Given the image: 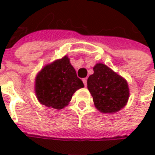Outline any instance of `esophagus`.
I'll list each match as a JSON object with an SVG mask.
<instances>
[{
	"label": "esophagus",
	"mask_w": 155,
	"mask_h": 155,
	"mask_svg": "<svg viewBox=\"0 0 155 155\" xmlns=\"http://www.w3.org/2000/svg\"><path fill=\"white\" fill-rule=\"evenodd\" d=\"M83 83H84V86H86L87 85V78H84V79H83Z\"/></svg>",
	"instance_id": "34e87169"
}]
</instances>
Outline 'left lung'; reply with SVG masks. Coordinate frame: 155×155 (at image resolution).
Instances as JSON below:
<instances>
[{
	"instance_id": "8db88e82",
	"label": "left lung",
	"mask_w": 155,
	"mask_h": 155,
	"mask_svg": "<svg viewBox=\"0 0 155 155\" xmlns=\"http://www.w3.org/2000/svg\"><path fill=\"white\" fill-rule=\"evenodd\" d=\"M94 73L87 80V87L94 105L102 113L114 114L128 103L129 88L127 80L106 64L97 63Z\"/></svg>"
}]
</instances>
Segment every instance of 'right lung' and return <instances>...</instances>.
Returning <instances> with one entry per match:
<instances>
[{
    "mask_svg": "<svg viewBox=\"0 0 155 155\" xmlns=\"http://www.w3.org/2000/svg\"><path fill=\"white\" fill-rule=\"evenodd\" d=\"M84 86L65 55L39 71L35 78L34 91L40 104L61 110L68 105L73 94Z\"/></svg>",
    "mask_w": 155,
    "mask_h": 155,
    "instance_id": "right-lung-1",
    "label": "right lung"
}]
</instances>
